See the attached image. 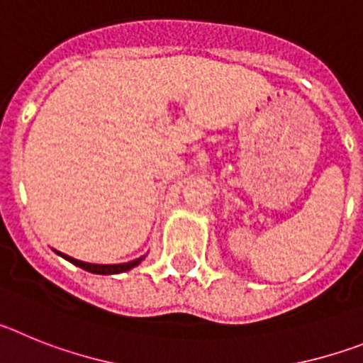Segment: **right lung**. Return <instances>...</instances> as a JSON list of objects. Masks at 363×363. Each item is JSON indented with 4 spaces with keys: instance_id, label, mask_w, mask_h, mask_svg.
Returning a JSON list of instances; mask_svg holds the SVG:
<instances>
[{
    "instance_id": "right-lung-1",
    "label": "right lung",
    "mask_w": 363,
    "mask_h": 363,
    "mask_svg": "<svg viewBox=\"0 0 363 363\" xmlns=\"http://www.w3.org/2000/svg\"><path fill=\"white\" fill-rule=\"evenodd\" d=\"M57 252V251H56ZM60 256H63L65 259H69L70 264L74 265H78V267L85 269V271L89 272H94V274H116V272H125V271H129V269L136 267L140 262L143 259L142 258H138V259H133V262H129V264H118V265H98V264H86V262H79V259L72 258V256H67L63 255V252H57Z\"/></svg>"
}]
</instances>
